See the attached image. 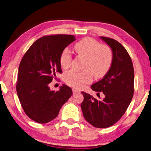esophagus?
<instances>
[{"mask_svg": "<svg viewBox=\"0 0 151 151\" xmlns=\"http://www.w3.org/2000/svg\"><path fill=\"white\" fill-rule=\"evenodd\" d=\"M72 91H73V93H79L80 92V90L77 89V88H72Z\"/></svg>", "mask_w": 151, "mask_h": 151, "instance_id": "34e87169", "label": "esophagus"}]
</instances>
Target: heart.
<instances>
[{
  "label": "heart",
  "mask_w": 151,
  "mask_h": 151,
  "mask_svg": "<svg viewBox=\"0 0 151 151\" xmlns=\"http://www.w3.org/2000/svg\"><path fill=\"white\" fill-rule=\"evenodd\" d=\"M74 49L79 55L84 57L86 61L84 65L85 71L71 70L65 76L67 84L81 88L92 81L93 74L96 78L105 76L111 66L112 52L109 46L101 45L96 40L86 37L74 45ZM72 56L68 48L63 50L59 58L62 68L67 69L71 65Z\"/></svg>",
  "instance_id": "obj_1"
}]
</instances>
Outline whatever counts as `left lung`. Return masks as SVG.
<instances>
[{"mask_svg": "<svg viewBox=\"0 0 151 151\" xmlns=\"http://www.w3.org/2000/svg\"><path fill=\"white\" fill-rule=\"evenodd\" d=\"M112 52L111 66L103 78L91 86L95 92H102L103 100H98L81 92L84 100L81 104L83 114L90 125L107 128L122 118L134 94V72L132 60L126 49L116 40L100 37Z\"/></svg>", "mask_w": 151, "mask_h": 151, "instance_id": "8db88e82", "label": "left lung"}]
</instances>
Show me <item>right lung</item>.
Returning <instances> with one entry per match:
<instances>
[{
	"label": "right lung",
	"mask_w": 151,
	"mask_h": 151,
	"mask_svg": "<svg viewBox=\"0 0 151 151\" xmlns=\"http://www.w3.org/2000/svg\"><path fill=\"white\" fill-rule=\"evenodd\" d=\"M72 35H55L39 38L30 46L19 66L16 90L26 114L39 123H46L58 116L61 106L73 94L63 85L55 92L49 83L62 72L59 63L62 51L75 41Z\"/></svg>",
	"instance_id": "obj_1"
}]
</instances>
